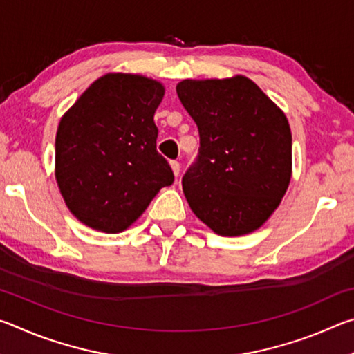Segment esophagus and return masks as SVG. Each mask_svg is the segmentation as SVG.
Returning a JSON list of instances; mask_svg holds the SVG:
<instances>
[{"mask_svg":"<svg viewBox=\"0 0 354 354\" xmlns=\"http://www.w3.org/2000/svg\"><path fill=\"white\" fill-rule=\"evenodd\" d=\"M170 167H171L173 173H175V176H178V175H179V169H181V167H179V162H178V160H171V162H170Z\"/></svg>","mask_w":354,"mask_h":354,"instance_id":"obj_1","label":"esophagus"}]
</instances>
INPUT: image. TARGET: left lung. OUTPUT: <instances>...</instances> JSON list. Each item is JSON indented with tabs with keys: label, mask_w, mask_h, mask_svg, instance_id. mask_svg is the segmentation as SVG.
<instances>
[{
	"label": "left lung",
	"mask_w": 354,
	"mask_h": 354,
	"mask_svg": "<svg viewBox=\"0 0 354 354\" xmlns=\"http://www.w3.org/2000/svg\"><path fill=\"white\" fill-rule=\"evenodd\" d=\"M176 93L200 133L198 156L183 176L190 209L220 236L256 231L290 183L284 112L245 76L184 80Z\"/></svg>",
	"instance_id": "left-lung-1"
}]
</instances>
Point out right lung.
<instances>
[{
  "label": "right lung",
  "mask_w": 354,
  "mask_h": 354,
  "mask_svg": "<svg viewBox=\"0 0 354 354\" xmlns=\"http://www.w3.org/2000/svg\"><path fill=\"white\" fill-rule=\"evenodd\" d=\"M164 86L140 75L101 76L65 112L56 134V181L84 225L122 232L173 171L156 149Z\"/></svg>",
  "instance_id": "1"
}]
</instances>
